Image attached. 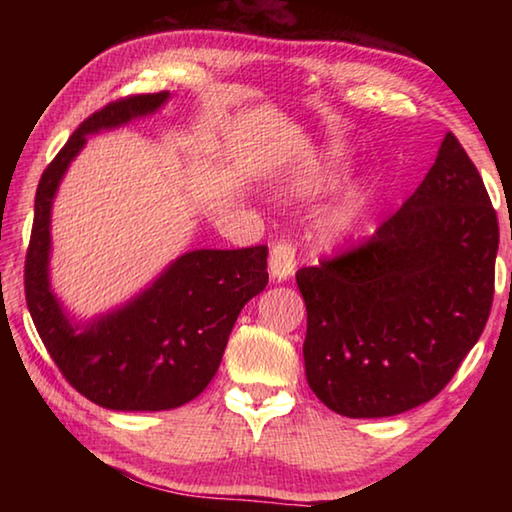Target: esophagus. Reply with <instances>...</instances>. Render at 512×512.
Listing matches in <instances>:
<instances>
[{
  "label": "esophagus",
  "mask_w": 512,
  "mask_h": 512,
  "mask_svg": "<svg viewBox=\"0 0 512 512\" xmlns=\"http://www.w3.org/2000/svg\"><path fill=\"white\" fill-rule=\"evenodd\" d=\"M268 271L275 282H284L296 273V248L289 241H277L268 257Z\"/></svg>",
  "instance_id": "esophagus-1"
}]
</instances>
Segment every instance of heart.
Returning <instances> with one entry per match:
<instances>
[{"mask_svg":"<svg viewBox=\"0 0 512 512\" xmlns=\"http://www.w3.org/2000/svg\"><path fill=\"white\" fill-rule=\"evenodd\" d=\"M334 178L332 162L325 160L320 164H305V167L293 169L284 180V194L291 198H302L320 192ZM363 205H366V192L359 185L345 189L341 198L327 207L318 219V235L327 244H339V241L354 235L361 221Z\"/></svg>","mask_w":512,"mask_h":512,"instance_id":"1","label":"heart"}]
</instances>
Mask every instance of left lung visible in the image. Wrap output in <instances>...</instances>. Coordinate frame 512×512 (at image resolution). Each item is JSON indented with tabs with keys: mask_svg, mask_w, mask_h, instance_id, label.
<instances>
[{
	"mask_svg": "<svg viewBox=\"0 0 512 512\" xmlns=\"http://www.w3.org/2000/svg\"><path fill=\"white\" fill-rule=\"evenodd\" d=\"M497 212L447 133L420 187L366 244L300 268L309 388L348 418H388L436 397L488 323Z\"/></svg>",
	"mask_w": 512,
	"mask_h": 512,
	"instance_id": "left-lung-1",
	"label": "left lung"
}]
</instances>
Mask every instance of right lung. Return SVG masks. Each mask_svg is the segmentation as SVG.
<instances>
[{
	"label": "right lung",
	"mask_w": 512,
	"mask_h": 512,
	"mask_svg": "<svg viewBox=\"0 0 512 512\" xmlns=\"http://www.w3.org/2000/svg\"><path fill=\"white\" fill-rule=\"evenodd\" d=\"M169 92L108 103L76 128L40 178L24 264V291L42 343L63 377L112 411H167L192 402L219 370L239 311L262 293L266 246L192 250L124 307L72 325L49 284L51 203L85 137L164 106Z\"/></svg>",
	"instance_id": "1"
}]
</instances>
